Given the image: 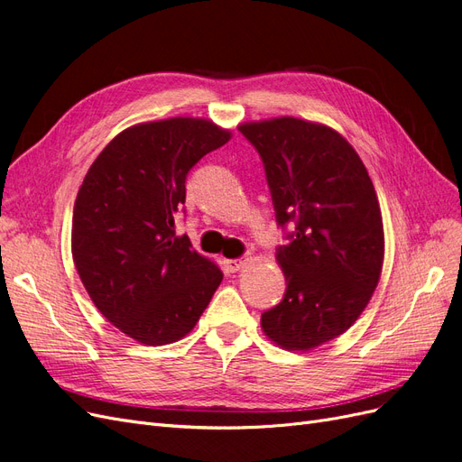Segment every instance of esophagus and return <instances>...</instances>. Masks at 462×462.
<instances>
[{
	"instance_id": "obj_1",
	"label": "esophagus",
	"mask_w": 462,
	"mask_h": 462,
	"mask_svg": "<svg viewBox=\"0 0 462 462\" xmlns=\"http://www.w3.org/2000/svg\"><path fill=\"white\" fill-rule=\"evenodd\" d=\"M246 262H248V260H245V258H236V260H227L226 265L229 268V272H239V270L245 268Z\"/></svg>"
}]
</instances>
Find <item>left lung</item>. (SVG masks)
Instances as JSON below:
<instances>
[{
  "instance_id": "obj_1",
  "label": "left lung",
  "mask_w": 462,
  "mask_h": 462,
  "mask_svg": "<svg viewBox=\"0 0 462 462\" xmlns=\"http://www.w3.org/2000/svg\"><path fill=\"white\" fill-rule=\"evenodd\" d=\"M263 162L275 219L295 221L277 248L287 291L262 329L287 351H310L351 328L382 275L380 202L356 150L328 125L297 117L241 123Z\"/></svg>"
}]
</instances>
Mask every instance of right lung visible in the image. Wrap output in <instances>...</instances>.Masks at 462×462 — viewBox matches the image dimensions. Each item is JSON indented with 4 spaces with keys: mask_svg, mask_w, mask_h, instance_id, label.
Instances as JSON below:
<instances>
[{
    "mask_svg": "<svg viewBox=\"0 0 462 462\" xmlns=\"http://www.w3.org/2000/svg\"><path fill=\"white\" fill-rule=\"evenodd\" d=\"M231 131L200 117L138 123L94 160L79 189L71 253L96 309L150 346L183 339L223 273L175 235L187 173Z\"/></svg>",
    "mask_w": 462,
    "mask_h": 462,
    "instance_id": "add662e5",
    "label": "right lung"
}]
</instances>
